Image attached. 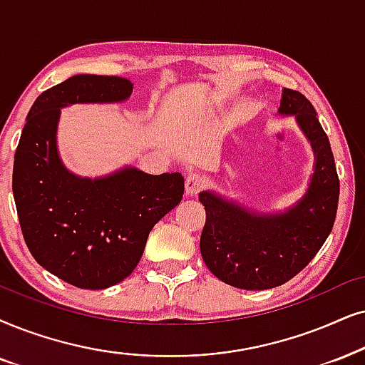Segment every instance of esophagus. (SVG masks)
I'll use <instances>...</instances> for the list:
<instances>
[{"label": "esophagus", "mask_w": 365, "mask_h": 365, "mask_svg": "<svg viewBox=\"0 0 365 365\" xmlns=\"http://www.w3.org/2000/svg\"><path fill=\"white\" fill-rule=\"evenodd\" d=\"M205 188V180L197 173H190L185 180V193L187 195H197Z\"/></svg>", "instance_id": "esophagus-1"}]
</instances>
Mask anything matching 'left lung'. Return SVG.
<instances>
[{
	"mask_svg": "<svg viewBox=\"0 0 365 365\" xmlns=\"http://www.w3.org/2000/svg\"><path fill=\"white\" fill-rule=\"evenodd\" d=\"M279 114L294 116L312 143L315 173L302 200L283 214H259L212 192L205 207L200 252L217 278L241 289H269L297 276L334 227L340 183L329 136L302 92L283 89Z\"/></svg>",
	"mask_w": 365,
	"mask_h": 365,
	"instance_id": "1",
	"label": "left lung"
}]
</instances>
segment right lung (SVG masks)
<instances>
[{
	"label": "right lung",
	"mask_w": 365,
	"mask_h": 365,
	"mask_svg": "<svg viewBox=\"0 0 365 365\" xmlns=\"http://www.w3.org/2000/svg\"><path fill=\"white\" fill-rule=\"evenodd\" d=\"M133 92L116 76H73L31 106L13 163V197L31 256L68 284L104 289L135 271L153 225L180 204V173L148 175L128 167L81 178L58 158L60 108L121 103Z\"/></svg>",
	"instance_id": "obj_1"
}]
</instances>
